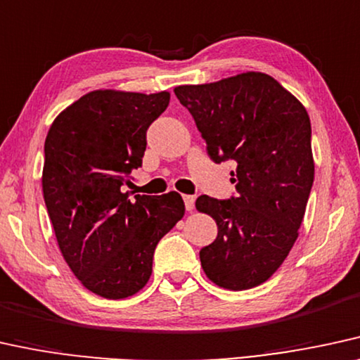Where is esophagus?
Here are the masks:
<instances>
[{
    "label": "esophagus",
    "instance_id": "esophagus-1",
    "mask_svg": "<svg viewBox=\"0 0 360 360\" xmlns=\"http://www.w3.org/2000/svg\"><path fill=\"white\" fill-rule=\"evenodd\" d=\"M183 199H184V204H186V209H188V211H193L194 209V201H195V198L194 195H183Z\"/></svg>",
    "mask_w": 360,
    "mask_h": 360
}]
</instances>
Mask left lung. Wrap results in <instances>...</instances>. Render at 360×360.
I'll list each match as a JSON object with an SVG mask.
<instances>
[{"mask_svg": "<svg viewBox=\"0 0 360 360\" xmlns=\"http://www.w3.org/2000/svg\"><path fill=\"white\" fill-rule=\"evenodd\" d=\"M214 162L231 159L234 198L199 195L195 209L216 221L217 238L199 252L214 284L245 290L266 282L299 236L314 183L306 108L266 72L174 88Z\"/></svg>", "mask_w": 360, "mask_h": 360, "instance_id": "8db88e82", "label": "left lung"}]
</instances>
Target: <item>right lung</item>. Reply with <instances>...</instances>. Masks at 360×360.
<instances>
[{
  "mask_svg": "<svg viewBox=\"0 0 360 360\" xmlns=\"http://www.w3.org/2000/svg\"><path fill=\"white\" fill-rule=\"evenodd\" d=\"M171 94L96 89L61 111L44 141L43 195L63 257L86 289L106 299L139 292L154 249L184 216L176 191L131 198L146 131Z\"/></svg>",
  "mask_w": 360,
  "mask_h": 360,
  "instance_id": "1",
  "label": "right lung"
}]
</instances>
